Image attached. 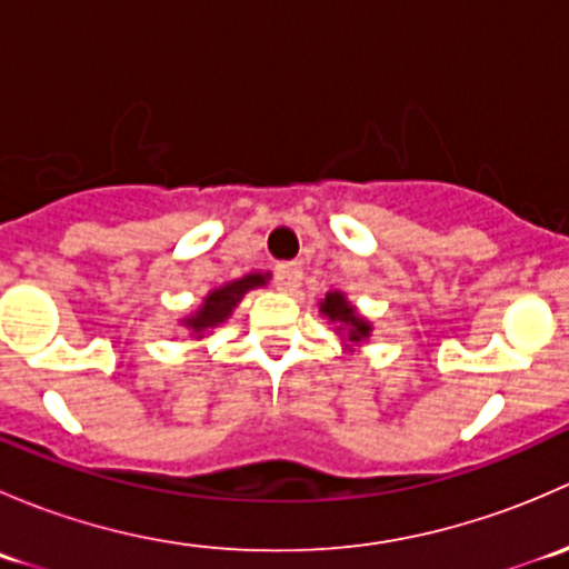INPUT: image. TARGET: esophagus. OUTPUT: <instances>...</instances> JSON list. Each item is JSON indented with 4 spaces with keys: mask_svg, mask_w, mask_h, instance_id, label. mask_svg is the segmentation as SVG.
I'll use <instances>...</instances> for the list:
<instances>
[{
    "mask_svg": "<svg viewBox=\"0 0 569 569\" xmlns=\"http://www.w3.org/2000/svg\"><path fill=\"white\" fill-rule=\"evenodd\" d=\"M300 283H302V267L297 261L278 263V267H274V286H278L280 291L295 295V291L300 289Z\"/></svg>",
    "mask_w": 569,
    "mask_h": 569,
    "instance_id": "obj_1",
    "label": "esophagus"
}]
</instances>
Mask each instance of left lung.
<instances>
[{
    "label": "left lung",
    "instance_id": "left-lung-1",
    "mask_svg": "<svg viewBox=\"0 0 569 569\" xmlns=\"http://www.w3.org/2000/svg\"><path fill=\"white\" fill-rule=\"evenodd\" d=\"M319 311L336 325V332H341V338H347L349 343H363L371 336L369 321L358 317V311L349 306L341 291H327L325 300L319 302Z\"/></svg>",
    "mask_w": 569,
    "mask_h": 569
}]
</instances>
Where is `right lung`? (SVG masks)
Returning <instances> with one entry per match:
<instances>
[{
    "instance_id": "1",
    "label": "right lung",
    "mask_w": 569,
    "mask_h": 569,
    "mask_svg": "<svg viewBox=\"0 0 569 569\" xmlns=\"http://www.w3.org/2000/svg\"><path fill=\"white\" fill-rule=\"evenodd\" d=\"M267 280H269V272L267 274L250 272V274H244V278L231 280V283H226V286H220V289L209 291V295H206V300H203V306H200L198 311L192 313V317L181 319V325L187 327L189 336L198 338V341H200V338L209 336V332L214 330L217 325H222V321L231 317L233 308L242 302V297L248 295L250 289H258V286H263Z\"/></svg>"
}]
</instances>
